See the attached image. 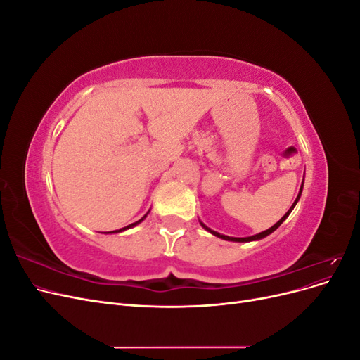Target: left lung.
<instances>
[{"mask_svg": "<svg viewBox=\"0 0 360 360\" xmlns=\"http://www.w3.org/2000/svg\"><path fill=\"white\" fill-rule=\"evenodd\" d=\"M302 189H303V184H302V186H300V192H299V195H297V198H296V201H294L292 202V205L290 207V210L284 214V216H282L281 217V219L274 225V226H270L269 228V230H266V231H263V233H259V234H255V236H250V237H228V236H224V234H219V233H216V231H213V230H210V228L209 226H205L202 222H201V225L205 228V230L207 231H209V233H212L213 236H216V237H219V238H224V240H230V242H252V240H259V238H264L266 236H269V234H271V233H274L275 230H276V228L282 224V222H284L285 219H287V217H288V214L291 213V210L294 209V205H296L297 204V201H299V198H300V195H302Z\"/></svg>", "mask_w": 360, "mask_h": 360, "instance_id": "1", "label": "left lung"}]
</instances>
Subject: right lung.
<instances>
[{
  "mask_svg": "<svg viewBox=\"0 0 360 360\" xmlns=\"http://www.w3.org/2000/svg\"><path fill=\"white\" fill-rule=\"evenodd\" d=\"M147 216V214H146ZM144 216V217H146ZM144 217H141V219L138 221V222H135V224H130V225H127V226H124V228H122V230H118V231H110V233H120V231H124V230H127V228H132V226H135V225H138L141 221H144Z\"/></svg>",
  "mask_w": 360,
  "mask_h": 360,
  "instance_id": "right-lung-1",
  "label": "right lung"
}]
</instances>
